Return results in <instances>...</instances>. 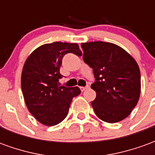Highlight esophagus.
I'll return each mask as SVG.
<instances>
[{"label": "esophagus", "instance_id": "1", "mask_svg": "<svg viewBox=\"0 0 155 155\" xmlns=\"http://www.w3.org/2000/svg\"><path fill=\"white\" fill-rule=\"evenodd\" d=\"M88 88H89V86H85V87H80V89H81V91H84L85 90H87Z\"/></svg>", "mask_w": 155, "mask_h": 155}]
</instances>
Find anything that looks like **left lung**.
Segmentation results:
<instances>
[{
	"label": "left lung",
	"mask_w": 155,
	"mask_h": 155,
	"mask_svg": "<svg viewBox=\"0 0 155 155\" xmlns=\"http://www.w3.org/2000/svg\"><path fill=\"white\" fill-rule=\"evenodd\" d=\"M83 60L93 69L96 92L91 101L94 113L107 123L123 120L132 112L140 95V71L135 60L119 45L104 41L81 44Z\"/></svg>",
	"instance_id": "1"
}]
</instances>
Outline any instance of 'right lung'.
I'll list each match as a JSON object with an SVG mask.
<instances>
[{
    "instance_id": "right-lung-1",
    "label": "right lung",
    "mask_w": 155,
    "mask_h": 155,
    "mask_svg": "<svg viewBox=\"0 0 155 155\" xmlns=\"http://www.w3.org/2000/svg\"><path fill=\"white\" fill-rule=\"evenodd\" d=\"M81 56L76 43L53 42L35 49L26 59L21 73V90L30 113L40 123L53 126L66 117L72 99L81 94L79 87H64L60 68L64 54Z\"/></svg>"
}]
</instances>
